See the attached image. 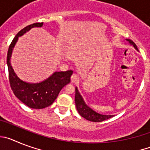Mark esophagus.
Here are the masks:
<instances>
[{
	"label": "esophagus",
	"instance_id": "esophagus-1",
	"mask_svg": "<svg viewBox=\"0 0 150 150\" xmlns=\"http://www.w3.org/2000/svg\"><path fill=\"white\" fill-rule=\"evenodd\" d=\"M71 82H72L73 83H78V82H79V76H78L76 74H73L72 76H71Z\"/></svg>",
	"mask_w": 150,
	"mask_h": 150
}]
</instances>
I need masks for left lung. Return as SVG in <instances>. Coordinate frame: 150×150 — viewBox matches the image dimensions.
Masks as SVG:
<instances>
[{"label": "left lung", "mask_w": 150, "mask_h": 150, "mask_svg": "<svg viewBox=\"0 0 150 150\" xmlns=\"http://www.w3.org/2000/svg\"><path fill=\"white\" fill-rule=\"evenodd\" d=\"M131 44L133 45V46L137 50H138L137 47V45L134 43L133 41L131 40H128ZM76 91V94H75V104H76V110H77L78 112L82 117L85 118L86 120H88L91 122H100L104 121L106 120H108L110 118L112 117L113 116H107V115H101L99 114L98 112H95L93 110H91L90 107L86 104L85 101L83 100V98L80 95L79 92L78 91L77 88L75 89Z\"/></svg>", "instance_id": "left-lung-1"}]
</instances>
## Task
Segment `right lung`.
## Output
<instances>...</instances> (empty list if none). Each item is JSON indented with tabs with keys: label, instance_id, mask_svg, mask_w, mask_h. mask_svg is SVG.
Wrapping results in <instances>:
<instances>
[{
	"label": "right lung",
	"instance_id": "add662e5",
	"mask_svg": "<svg viewBox=\"0 0 150 150\" xmlns=\"http://www.w3.org/2000/svg\"><path fill=\"white\" fill-rule=\"evenodd\" d=\"M43 22H37L24 28L13 38L7 52L8 72L10 87L13 93L22 103L32 109H43L51 105L56 99L59 92L65 85L71 82L73 71L55 72L50 77L40 83H28L21 80L13 71L10 64L12 51L18 37L23 35L34 27H41Z\"/></svg>",
	"mask_w": 150,
	"mask_h": 150
}]
</instances>
